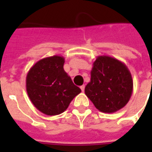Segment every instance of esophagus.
Returning <instances> with one entry per match:
<instances>
[{
  "label": "esophagus",
  "mask_w": 152,
  "mask_h": 152,
  "mask_svg": "<svg viewBox=\"0 0 152 152\" xmlns=\"http://www.w3.org/2000/svg\"><path fill=\"white\" fill-rule=\"evenodd\" d=\"M80 89H81V91H82V92H84V90H85V86H80Z\"/></svg>",
  "instance_id": "1"
}]
</instances>
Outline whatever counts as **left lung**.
<instances>
[{"label": "left lung", "mask_w": 152, "mask_h": 152, "mask_svg": "<svg viewBox=\"0 0 152 152\" xmlns=\"http://www.w3.org/2000/svg\"><path fill=\"white\" fill-rule=\"evenodd\" d=\"M90 74L85 93L99 111L113 113L127 104L134 83L124 63L112 57L99 56L93 63Z\"/></svg>", "instance_id": "8db88e82"}]
</instances>
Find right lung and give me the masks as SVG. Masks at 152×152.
I'll return each mask as SVG.
<instances>
[{"instance_id": "obj_1", "label": "right lung", "mask_w": 152, "mask_h": 152, "mask_svg": "<svg viewBox=\"0 0 152 152\" xmlns=\"http://www.w3.org/2000/svg\"><path fill=\"white\" fill-rule=\"evenodd\" d=\"M62 56L47 57L31 66L26 78V89L32 104L47 115L63 113L81 92L63 69Z\"/></svg>"}]
</instances>
